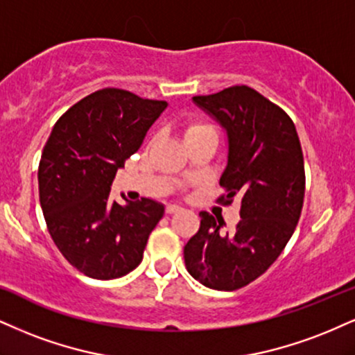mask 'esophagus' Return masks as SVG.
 I'll list each match as a JSON object with an SVG mask.
<instances>
[{
  "instance_id": "1",
  "label": "esophagus",
  "mask_w": 355,
  "mask_h": 355,
  "mask_svg": "<svg viewBox=\"0 0 355 355\" xmlns=\"http://www.w3.org/2000/svg\"><path fill=\"white\" fill-rule=\"evenodd\" d=\"M180 210H182V207H178V205H166V208H165V211L168 213V215H172V213H177Z\"/></svg>"
}]
</instances>
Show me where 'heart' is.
I'll return each mask as SVG.
<instances>
[{"label":"heart","mask_w":355,"mask_h":355,"mask_svg":"<svg viewBox=\"0 0 355 355\" xmlns=\"http://www.w3.org/2000/svg\"><path fill=\"white\" fill-rule=\"evenodd\" d=\"M205 130H213V129L210 125H207V123H198V122L189 123V125L185 127V140L189 139V137L198 134V132H205Z\"/></svg>","instance_id":"obj_1"}]
</instances>
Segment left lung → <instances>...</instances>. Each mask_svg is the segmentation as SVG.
Returning <instances> with one entry per match:
<instances>
[{"label": "left lung", "mask_w": 355, "mask_h": 355, "mask_svg": "<svg viewBox=\"0 0 355 355\" xmlns=\"http://www.w3.org/2000/svg\"><path fill=\"white\" fill-rule=\"evenodd\" d=\"M193 102L226 130L228 162L220 177L230 205L240 200V223L223 233L225 221L202 211L198 233L183 248L196 281L234 291L263 275L288 245L304 202V159L288 114L248 85H233Z\"/></svg>", "instance_id": "left-lung-1"}]
</instances>
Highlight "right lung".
Here are the masks:
<instances>
[{
    "mask_svg": "<svg viewBox=\"0 0 355 355\" xmlns=\"http://www.w3.org/2000/svg\"><path fill=\"white\" fill-rule=\"evenodd\" d=\"M165 109V101L107 87L54 123L37 170L40 202L58 250L85 276L115 279L142 261L164 205L150 198L119 205L109 198L110 185Z\"/></svg>",
    "mask_w": 355,
    "mask_h": 355,
    "instance_id": "right-lung-1",
    "label": "right lung"
}]
</instances>
